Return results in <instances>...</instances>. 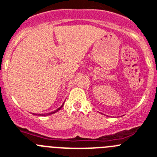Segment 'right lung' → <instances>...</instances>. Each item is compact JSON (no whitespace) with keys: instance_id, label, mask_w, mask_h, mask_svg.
Wrapping results in <instances>:
<instances>
[{"instance_id":"add662e5","label":"right lung","mask_w":157,"mask_h":157,"mask_svg":"<svg viewBox=\"0 0 157 157\" xmlns=\"http://www.w3.org/2000/svg\"><path fill=\"white\" fill-rule=\"evenodd\" d=\"M63 105H64V104H63L62 105H61V106H60V108H58V109H56V110H55V111L54 112H51V113H45V114H42V116H48V115H51V114H53V113H56V112H58L59 110H60V109H61V108L63 107ZM34 115H35V114H34ZM39 115H40V114H39Z\"/></svg>"}]
</instances>
